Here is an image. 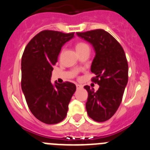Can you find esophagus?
Returning <instances> with one entry per match:
<instances>
[{
	"label": "esophagus",
	"instance_id": "obj_1",
	"mask_svg": "<svg viewBox=\"0 0 150 150\" xmlns=\"http://www.w3.org/2000/svg\"><path fill=\"white\" fill-rule=\"evenodd\" d=\"M83 88V86L82 85H79V84H76V88Z\"/></svg>",
	"mask_w": 150,
	"mask_h": 150
}]
</instances>
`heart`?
<instances>
[{
  "label": "heart",
  "instance_id": "1",
  "mask_svg": "<svg viewBox=\"0 0 150 150\" xmlns=\"http://www.w3.org/2000/svg\"><path fill=\"white\" fill-rule=\"evenodd\" d=\"M87 48H88V45L86 44L85 43H83V42H79V43H76V50L77 52H79L82 51V50Z\"/></svg>",
  "mask_w": 150,
  "mask_h": 150
}]
</instances>
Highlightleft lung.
Here are the masks:
<instances>
[{"label": "left lung", "mask_w": 150, "mask_h": 150, "mask_svg": "<svg viewBox=\"0 0 150 150\" xmlns=\"http://www.w3.org/2000/svg\"><path fill=\"white\" fill-rule=\"evenodd\" d=\"M76 35L91 43L95 52L91 66L95 76L91 80L99 88L95 91L88 86H84L88 91L87 113L95 121L105 122L115 114L122 100L128 79L126 56L120 43L103 29L77 32Z\"/></svg>", "instance_id": "8db88e82"}]
</instances>
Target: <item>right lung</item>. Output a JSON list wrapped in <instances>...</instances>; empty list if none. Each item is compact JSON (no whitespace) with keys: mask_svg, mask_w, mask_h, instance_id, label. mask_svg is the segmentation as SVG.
<instances>
[{"mask_svg":"<svg viewBox=\"0 0 150 150\" xmlns=\"http://www.w3.org/2000/svg\"><path fill=\"white\" fill-rule=\"evenodd\" d=\"M74 33L45 30L28 43L22 57V90L30 112L46 124H56L66 117L75 84H52V71L63 45Z\"/></svg>","mask_w":150,"mask_h":150,"instance_id":"1","label":"right lung"}]
</instances>
